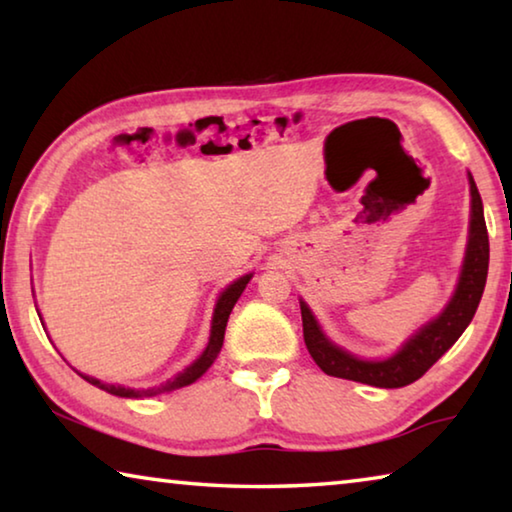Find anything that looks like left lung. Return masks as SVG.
Returning <instances> with one entry per match:
<instances>
[{"instance_id": "obj_1", "label": "left lung", "mask_w": 512, "mask_h": 512, "mask_svg": "<svg viewBox=\"0 0 512 512\" xmlns=\"http://www.w3.org/2000/svg\"><path fill=\"white\" fill-rule=\"evenodd\" d=\"M470 194H472V219H470V241H467V253L461 271V280L454 298L449 300L443 314L436 320L424 325L418 334L404 343V348L393 354L391 359L384 361H363L352 357L334 343L325 339L320 332L316 318L311 316L309 307L300 302L302 311V334H305V345L316 361V366L325 375L361 381V384L377 386V388H402L420 379L433 363L452 348L458 336L465 332L470 320L479 307L485 277H488V259H490V241L488 228L483 219V203L470 176Z\"/></svg>"}]
</instances>
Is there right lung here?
Here are the masks:
<instances>
[{
    "label": "right lung",
    "mask_w": 512,
    "mask_h": 512,
    "mask_svg": "<svg viewBox=\"0 0 512 512\" xmlns=\"http://www.w3.org/2000/svg\"><path fill=\"white\" fill-rule=\"evenodd\" d=\"M250 277L253 275H244L239 277L237 282H232L228 289L221 293L219 302H216V309H214V318H212V334H210V343H207L205 352L198 357L192 366H187L183 372H178L176 377L164 381V384L155 386V388H142V391H135V388H124V386H112V384H103V381L88 377V375H81L85 381H90L92 386L103 388L106 393H112L117 397H151V395H158V393H167L173 391V388H183L194 384V381L203 375V372L212 366L219 357V352L223 348V336H225V325H228V318H230V311L235 307V302L239 300L241 293H244L246 284L250 282Z\"/></svg>",
    "instance_id": "1"
}]
</instances>
